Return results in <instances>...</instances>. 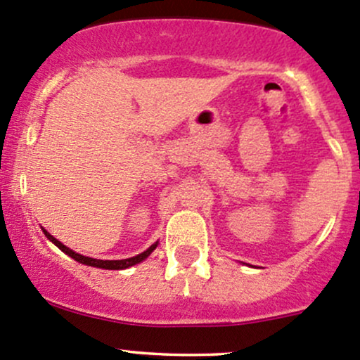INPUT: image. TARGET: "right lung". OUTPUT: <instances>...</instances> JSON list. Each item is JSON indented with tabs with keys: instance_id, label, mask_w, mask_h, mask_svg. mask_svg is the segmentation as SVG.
I'll use <instances>...</instances> for the list:
<instances>
[{
	"instance_id": "right-lung-1",
	"label": "right lung",
	"mask_w": 360,
	"mask_h": 360,
	"mask_svg": "<svg viewBox=\"0 0 360 360\" xmlns=\"http://www.w3.org/2000/svg\"><path fill=\"white\" fill-rule=\"evenodd\" d=\"M42 232H44L46 238L49 239L51 243L56 244L59 250H61L63 252H66V255H68V256H71V258H73L75 262H78V263H82V264H89V266L104 268V270H124V268L133 266V264L143 262L145 258H148V256L152 255V251L157 248V243L152 244V246H150L147 251L140 252V255L133 256V258H128V259H94V258H89V256H82V255H78V252L71 251L70 248L65 246V244L59 243V240H58L56 238H53V236H51L49 232L46 231V229H42Z\"/></svg>"
}]
</instances>
